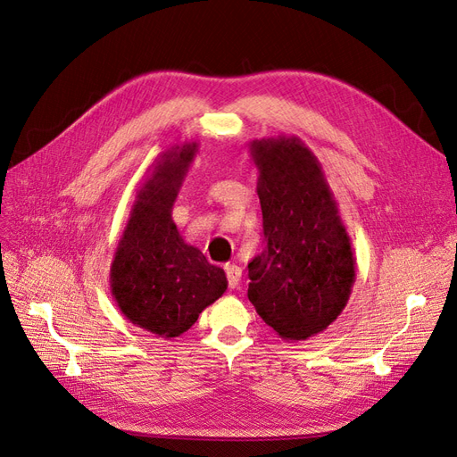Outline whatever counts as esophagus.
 <instances>
[{"label": "esophagus", "mask_w": 457, "mask_h": 457, "mask_svg": "<svg viewBox=\"0 0 457 457\" xmlns=\"http://www.w3.org/2000/svg\"><path fill=\"white\" fill-rule=\"evenodd\" d=\"M225 272H227V280H228V287H238V284H240V280H242V269L238 267V265H228L225 267Z\"/></svg>", "instance_id": "esophagus-1"}]
</instances>
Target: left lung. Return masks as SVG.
Here are the masks:
<instances>
[{
  "label": "left lung",
  "instance_id": "8db88e82",
  "mask_svg": "<svg viewBox=\"0 0 457 457\" xmlns=\"http://www.w3.org/2000/svg\"><path fill=\"white\" fill-rule=\"evenodd\" d=\"M250 154L265 238L247 262V297L282 339L305 341L347 307L356 278L351 238L305 143L286 135L255 139Z\"/></svg>",
  "mask_w": 457,
  "mask_h": 457
}]
</instances>
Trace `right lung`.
Segmentation results:
<instances>
[{
  "mask_svg": "<svg viewBox=\"0 0 457 457\" xmlns=\"http://www.w3.org/2000/svg\"><path fill=\"white\" fill-rule=\"evenodd\" d=\"M196 152L198 143L175 145L152 163L110 265V289L121 314L165 339L190 329L228 286L225 270L187 244L171 219Z\"/></svg>",
  "mask_w": 457,
  "mask_h": 457,
  "instance_id": "1",
  "label": "right lung"
}]
</instances>
